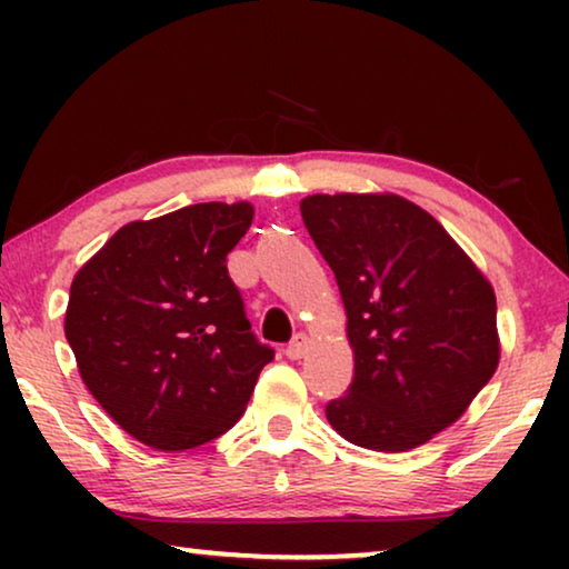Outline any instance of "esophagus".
Instances as JSON below:
<instances>
[{
    "label": "esophagus",
    "instance_id": "esophagus-1",
    "mask_svg": "<svg viewBox=\"0 0 569 569\" xmlns=\"http://www.w3.org/2000/svg\"><path fill=\"white\" fill-rule=\"evenodd\" d=\"M306 352H308V337H306V333H295L292 341L284 349V355L290 357V360H300V357Z\"/></svg>",
    "mask_w": 569,
    "mask_h": 569
}]
</instances>
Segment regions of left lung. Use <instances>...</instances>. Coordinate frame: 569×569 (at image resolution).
I'll return each mask as SVG.
<instances>
[{
  "instance_id": "1",
  "label": "left lung",
  "mask_w": 569,
  "mask_h": 569,
  "mask_svg": "<svg viewBox=\"0 0 569 569\" xmlns=\"http://www.w3.org/2000/svg\"><path fill=\"white\" fill-rule=\"evenodd\" d=\"M302 222L337 277L355 378L326 419L401 453L469 409L500 362L492 284L422 207L396 193H313Z\"/></svg>"
}]
</instances>
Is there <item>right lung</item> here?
Masks as SVG:
<instances>
[{"label":"right lung","instance_id":"1","mask_svg":"<svg viewBox=\"0 0 569 569\" xmlns=\"http://www.w3.org/2000/svg\"><path fill=\"white\" fill-rule=\"evenodd\" d=\"M251 220L248 201H207L129 222L77 271L64 318L77 368L144 446L189 450L220 438L274 360L224 263Z\"/></svg>","mask_w":569,"mask_h":569}]
</instances>
